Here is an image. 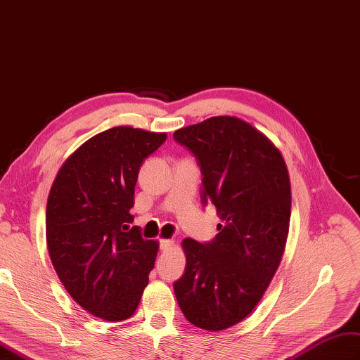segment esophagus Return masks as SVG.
Listing matches in <instances>:
<instances>
[{"label": "esophagus", "mask_w": 360, "mask_h": 360, "mask_svg": "<svg viewBox=\"0 0 360 360\" xmlns=\"http://www.w3.org/2000/svg\"><path fill=\"white\" fill-rule=\"evenodd\" d=\"M173 245H174V242L172 240V238H162V240H160V250L162 252H165V251L172 250Z\"/></svg>", "instance_id": "esophagus-1"}]
</instances>
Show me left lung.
<instances>
[{
	"instance_id": "1",
	"label": "left lung",
	"mask_w": 360,
	"mask_h": 360,
	"mask_svg": "<svg viewBox=\"0 0 360 360\" xmlns=\"http://www.w3.org/2000/svg\"><path fill=\"white\" fill-rule=\"evenodd\" d=\"M173 138L195 155L202 204L222 225L208 243L182 242L186 271L173 284L188 322L219 331L245 319L278 269L290 222V181L280 150L237 117H211Z\"/></svg>"
}]
</instances>
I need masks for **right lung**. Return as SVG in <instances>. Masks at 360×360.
<instances>
[{
  "label": "right lung",
  "instance_id": "1",
  "mask_svg": "<svg viewBox=\"0 0 360 360\" xmlns=\"http://www.w3.org/2000/svg\"><path fill=\"white\" fill-rule=\"evenodd\" d=\"M165 138L131 126L108 129L63 162L50 190L51 263L72 300L105 321L131 318L149 283L158 242L129 229V211L141 164Z\"/></svg>",
  "mask_w": 360,
  "mask_h": 360
}]
</instances>
